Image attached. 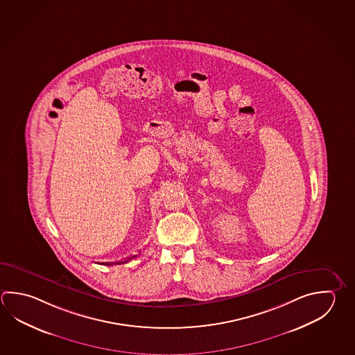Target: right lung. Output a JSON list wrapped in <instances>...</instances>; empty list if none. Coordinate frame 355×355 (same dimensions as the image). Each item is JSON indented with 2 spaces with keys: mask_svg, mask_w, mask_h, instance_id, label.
Instances as JSON below:
<instances>
[{
  "mask_svg": "<svg viewBox=\"0 0 355 355\" xmlns=\"http://www.w3.org/2000/svg\"><path fill=\"white\" fill-rule=\"evenodd\" d=\"M133 257H135V256H133ZM133 257H132V259H133ZM124 262H128V261H124ZM124 262L121 261V262H114V263H116V265H118V263H124ZM113 262H105V263H103V265H114Z\"/></svg>",
  "mask_w": 355,
  "mask_h": 355,
  "instance_id": "1",
  "label": "right lung"
}]
</instances>
